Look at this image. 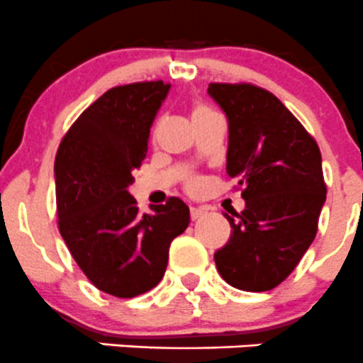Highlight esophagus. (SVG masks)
<instances>
[{
    "label": "esophagus",
    "instance_id": "34e87169",
    "mask_svg": "<svg viewBox=\"0 0 363 363\" xmlns=\"http://www.w3.org/2000/svg\"><path fill=\"white\" fill-rule=\"evenodd\" d=\"M205 214H207V211H205V208H202V207H191V211H189V216H191L193 221L203 218Z\"/></svg>",
    "mask_w": 363,
    "mask_h": 363
}]
</instances>
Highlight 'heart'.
Instances as JSON below:
<instances>
[{"instance_id": "heart-1", "label": "heart", "mask_w": 363, "mask_h": 363, "mask_svg": "<svg viewBox=\"0 0 363 363\" xmlns=\"http://www.w3.org/2000/svg\"><path fill=\"white\" fill-rule=\"evenodd\" d=\"M203 112H207V108H205V107H196L195 112H193V116H199V113H203ZM189 186H191V189H196V188H199V182L193 181Z\"/></svg>"}]
</instances>
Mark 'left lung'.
<instances>
[{"instance_id":"1","label":"left lung","mask_w":363,"mask_h":363,"mask_svg":"<svg viewBox=\"0 0 363 363\" xmlns=\"http://www.w3.org/2000/svg\"><path fill=\"white\" fill-rule=\"evenodd\" d=\"M228 119L226 172L239 179L246 208L230 240L214 252L223 279L237 290L267 291L298 265L318 232L327 200L321 152L296 117L262 87L208 84Z\"/></svg>"}]
</instances>
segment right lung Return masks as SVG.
I'll use <instances>...</instances> for the list:
<instances>
[{
	"instance_id": "1",
	"label": "right lung",
	"mask_w": 363,
	"mask_h": 363,
	"mask_svg": "<svg viewBox=\"0 0 363 363\" xmlns=\"http://www.w3.org/2000/svg\"><path fill=\"white\" fill-rule=\"evenodd\" d=\"M168 91L163 80L108 89L73 123L54 163L61 237L87 279L121 298L163 279L168 247L189 225L181 199L140 214L128 191Z\"/></svg>"
}]
</instances>
